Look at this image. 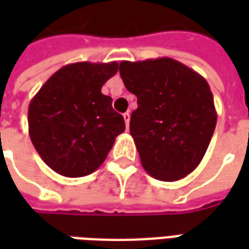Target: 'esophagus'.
I'll use <instances>...</instances> for the list:
<instances>
[{"label":"esophagus","instance_id":"esophagus-1","mask_svg":"<svg viewBox=\"0 0 249 249\" xmlns=\"http://www.w3.org/2000/svg\"><path fill=\"white\" fill-rule=\"evenodd\" d=\"M124 120H125V125H126V128H128V126H129V121H130V113H129V112L124 113Z\"/></svg>","mask_w":249,"mask_h":249}]
</instances>
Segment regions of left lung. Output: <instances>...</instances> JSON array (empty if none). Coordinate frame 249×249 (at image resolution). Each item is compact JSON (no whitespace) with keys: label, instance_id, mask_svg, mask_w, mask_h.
<instances>
[{"label":"left lung","instance_id":"1","mask_svg":"<svg viewBox=\"0 0 249 249\" xmlns=\"http://www.w3.org/2000/svg\"><path fill=\"white\" fill-rule=\"evenodd\" d=\"M120 76L137 97L129 130L152 178L176 181L193 172L216 128V109L203 76L169 57L121 61Z\"/></svg>","mask_w":249,"mask_h":249}]
</instances>
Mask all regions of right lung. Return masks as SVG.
Masks as SVG:
<instances>
[{
  "label": "right lung",
  "instance_id": "add662e5",
  "mask_svg": "<svg viewBox=\"0 0 249 249\" xmlns=\"http://www.w3.org/2000/svg\"><path fill=\"white\" fill-rule=\"evenodd\" d=\"M119 71L117 62L62 66L32 98L30 140L46 165L65 178L90 175L105 161L124 117L101 88Z\"/></svg>",
  "mask_w": 249,
  "mask_h": 249
}]
</instances>
